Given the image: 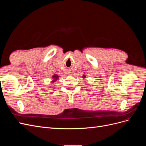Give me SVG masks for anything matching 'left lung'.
Instances as JSON below:
<instances>
[{
    "label": "left lung",
    "mask_w": 146,
    "mask_h": 146,
    "mask_svg": "<svg viewBox=\"0 0 146 146\" xmlns=\"http://www.w3.org/2000/svg\"><path fill=\"white\" fill-rule=\"evenodd\" d=\"M82 77H83V78H86V76H83Z\"/></svg>",
    "instance_id": "obj_1"
}]
</instances>
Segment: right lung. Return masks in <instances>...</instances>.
<instances>
[{
    "label": "right lung",
    "instance_id": "add662e5",
    "mask_svg": "<svg viewBox=\"0 0 146 146\" xmlns=\"http://www.w3.org/2000/svg\"><path fill=\"white\" fill-rule=\"evenodd\" d=\"M59 78V76H58V75L57 74H54V76H53L52 77V82H56L57 80H58V79Z\"/></svg>",
    "mask_w": 146,
    "mask_h": 146
}]
</instances>
